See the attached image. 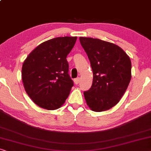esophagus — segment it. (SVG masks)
I'll use <instances>...</instances> for the list:
<instances>
[{
	"instance_id": "1",
	"label": "esophagus",
	"mask_w": 151,
	"mask_h": 151,
	"mask_svg": "<svg viewBox=\"0 0 151 151\" xmlns=\"http://www.w3.org/2000/svg\"><path fill=\"white\" fill-rule=\"evenodd\" d=\"M74 82H75V84H76V85L78 84V83L80 82V78L78 77L76 78H75V79H74Z\"/></svg>"
}]
</instances>
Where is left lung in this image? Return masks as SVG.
<instances>
[{"mask_svg":"<svg viewBox=\"0 0 151 151\" xmlns=\"http://www.w3.org/2000/svg\"><path fill=\"white\" fill-rule=\"evenodd\" d=\"M93 72L90 89L84 92L87 105L92 111L111 109L126 92L131 78V62L120 47L92 37H79Z\"/></svg>","mask_w":151,"mask_h":151,"instance_id":"obj_1","label":"left lung"}]
</instances>
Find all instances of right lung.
<instances>
[{
    "label": "right lung",
    "mask_w": 151,
    "mask_h": 151,
    "mask_svg": "<svg viewBox=\"0 0 151 151\" xmlns=\"http://www.w3.org/2000/svg\"><path fill=\"white\" fill-rule=\"evenodd\" d=\"M76 37H59L37 46L23 63L22 79L27 94L39 107L57 109L68 97L74 83L66 59Z\"/></svg>",
    "instance_id": "right-lung-1"
}]
</instances>
